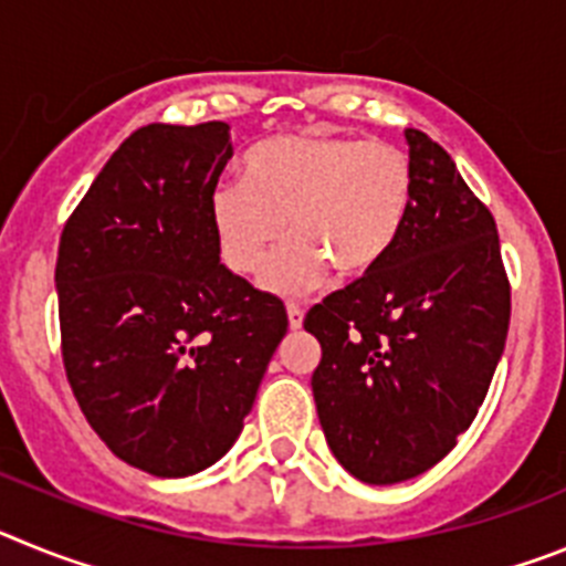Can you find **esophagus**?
<instances>
[{
	"label": "esophagus",
	"mask_w": 566,
	"mask_h": 566,
	"mask_svg": "<svg viewBox=\"0 0 566 566\" xmlns=\"http://www.w3.org/2000/svg\"><path fill=\"white\" fill-rule=\"evenodd\" d=\"M286 312H289V326H292V328L303 326V317H306V308L297 306V303H289Z\"/></svg>",
	"instance_id": "esophagus-1"
}]
</instances>
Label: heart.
Masks as SVG:
<instances>
[{"label": "heart", "instance_id": "obj_1", "mask_svg": "<svg viewBox=\"0 0 566 566\" xmlns=\"http://www.w3.org/2000/svg\"><path fill=\"white\" fill-rule=\"evenodd\" d=\"M411 158L391 144H365L326 129L274 135L249 149L243 181L209 198L214 243L234 274L263 269V286L303 294L328 277L377 272L391 258L413 209Z\"/></svg>", "mask_w": 566, "mask_h": 566}]
</instances>
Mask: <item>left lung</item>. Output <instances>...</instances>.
Instances as JSON below:
<instances>
[{"instance_id": "left-lung-1", "label": "left lung", "mask_w": 566, "mask_h": 566, "mask_svg": "<svg viewBox=\"0 0 566 566\" xmlns=\"http://www.w3.org/2000/svg\"><path fill=\"white\" fill-rule=\"evenodd\" d=\"M405 138L417 192L397 249L303 319L323 348L312 391L326 442L365 484L413 479L457 448L510 326L493 214L437 142Z\"/></svg>"}]
</instances>
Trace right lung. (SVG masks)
<instances>
[{
    "label": "right lung",
    "mask_w": 566,
    "mask_h": 566,
    "mask_svg": "<svg viewBox=\"0 0 566 566\" xmlns=\"http://www.w3.org/2000/svg\"><path fill=\"white\" fill-rule=\"evenodd\" d=\"M229 124H147L64 223L56 292L67 382L109 451L192 476L243 431L286 306L221 263L209 221Z\"/></svg>",
    "instance_id": "obj_1"
}]
</instances>
